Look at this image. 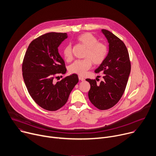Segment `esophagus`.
Instances as JSON below:
<instances>
[{"label":"esophagus","instance_id":"1","mask_svg":"<svg viewBox=\"0 0 156 156\" xmlns=\"http://www.w3.org/2000/svg\"><path fill=\"white\" fill-rule=\"evenodd\" d=\"M78 78H79V80H81V81H84V78H83L82 76H78Z\"/></svg>","mask_w":156,"mask_h":156}]
</instances>
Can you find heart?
Masks as SVG:
<instances>
[{
    "label": "heart",
    "instance_id": "heart-1",
    "mask_svg": "<svg viewBox=\"0 0 156 156\" xmlns=\"http://www.w3.org/2000/svg\"><path fill=\"white\" fill-rule=\"evenodd\" d=\"M77 40L87 48L84 57L88 58L75 61L71 65L69 72L83 76L91 66V62L90 60L95 65L101 64L106 57L108 48L104 44L98 42V40L90 33L81 34L77 37ZM63 53L65 60L67 61L72 60V51L70 45L68 44L64 47Z\"/></svg>",
    "mask_w": 156,
    "mask_h": 156
}]
</instances>
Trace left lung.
Returning a JSON list of instances; mask_svg holds the SVG:
<instances>
[{"label": "left lung", "instance_id": "1", "mask_svg": "<svg viewBox=\"0 0 156 156\" xmlns=\"http://www.w3.org/2000/svg\"><path fill=\"white\" fill-rule=\"evenodd\" d=\"M101 32L109 44V51L96 73L103 72V80L86 79L90 84L89 100L98 109L105 110L114 106L122 97L131 72L129 53L124 42L111 32ZM98 81V80H97Z\"/></svg>", "mask_w": 156, "mask_h": 156}]
</instances>
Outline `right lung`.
Segmentation results:
<instances>
[{"label":"right lung","mask_w":156,"mask_h":156,"mask_svg":"<svg viewBox=\"0 0 156 156\" xmlns=\"http://www.w3.org/2000/svg\"><path fill=\"white\" fill-rule=\"evenodd\" d=\"M67 37L66 33L42 35L30 44L23 58L22 75L27 90L38 105L48 111L63 106L79 81L76 74L53 81L66 72L58 48Z\"/></svg>","instance_id":"add662e5"}]
</instances>
